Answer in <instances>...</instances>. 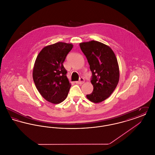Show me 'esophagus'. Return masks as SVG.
Returning <instances> with one entry per match:
<instances>
[{
  "label": "esophagus",
  "instance_id": "34e87169",
  "mask_svg": "<svg viewBox=\"0 0 155 155\" xmlns=\"http://www.w3.org/2000/svg\"><path fill=\"white\" fill-rule=\"evenodd\" d=\"M84 79L82 78V77H81L80 78V80L78 81H76L75 82V83L76 84H83L84 82Z\"/></svg>",
  "mask_w": 155,
  "mask_h": 155
}]
</instances>
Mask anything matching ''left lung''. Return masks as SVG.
Returning a JSON list of instances; mask_svg holds the SVG:
<instances>
[{
	"instance_id": "obj_1",
	"label": "left lung",
	"mask_w": 155,
	"mask_h": 155,
	"mask_svg": "<svg viewBox=\"0 0 155 155\" xmlns=\"http://www.w3.org/2000/svg\"><path fill=\"white\" fill-rule=\"evenodd\" d=\"M80 46L92 74L91 82L94 90L87 97L94 103L101 102L111 95L118 84L117 60L109 46L98 41L82 42Z\"/></svg>"
}]
</instances>
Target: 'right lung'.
<instances>
[{
  "mask_svg": "<svg viewBox=\"0 0 155 155\" xmlns=\"http://www.w3.org/2000/svg\"><path fill=\"white\" fill-rule=\"evenodd\" d=\"M73 45L58 42L44 48L37 56L33 69V80L38 91L46 101L61 103L68 95L71 84L63 66Z\"/></svg>",
  "mask_w": 155,
  "mask_h": 155,
  "instance_id": "1",
  "label": "right lung"
}]
</instances>
